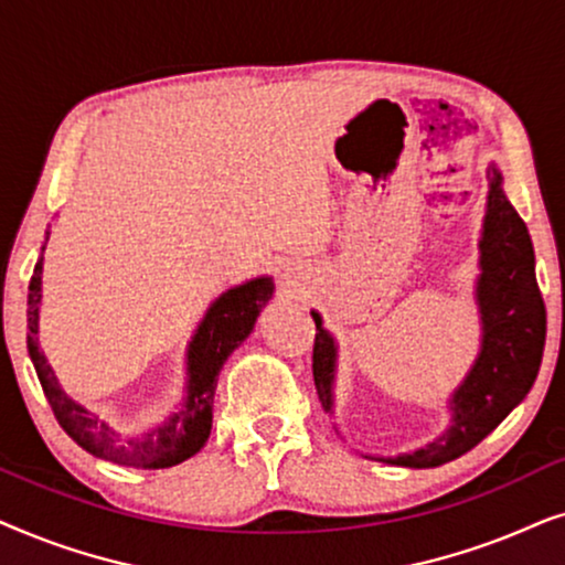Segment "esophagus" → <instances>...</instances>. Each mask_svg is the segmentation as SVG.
Listing matches in <instances>:
<instances>
[{"instance_id": "obj_1", "label": "esophagus", "mask_w": 565, "mask_h": 565, "mask_svg": "<svg viewBox=\"0 0 565 565\" xmlns=\"http://www.w3.org/2000/svg\"><path fill=\"white\" fill-rule=\"evenodd\" d=\"M285 282L290 285V282H296V280H292V275H285Z\"/></svg>"}]
</instances>
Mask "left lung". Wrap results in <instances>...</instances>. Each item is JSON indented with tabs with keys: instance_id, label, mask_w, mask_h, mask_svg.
Returning a JSON list of instances; mask_svg holds the SVG:
<instances>
[{
	"instance_id": "8db88e82",
	"label": "left lung",
	"mask_w": 565,
	"mask_h": 565,
	"mask_svg": "<svg viewBox=\"0 0 565 565\" xmlns=\"http://www.w3.org/2000/svg\"><path fill=\"white\" fill-rule=\"evenodd\" d=\"M504 177L489 167V203H486L481 275L476 282L481 313V352L450 396L452 422L443 437L422 450L398 458H377L404 468H437L450 462L491 435L507 414L527 396L535 383L545 347V303L535 277V252L530 231L501 188ZM313 339V383L323 412L334 406L337 342L323 329L321 316Z\"/></svg>"
}]
</instances>
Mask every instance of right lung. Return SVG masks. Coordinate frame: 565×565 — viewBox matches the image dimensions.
Masks as SVG:
<instances>
[{"label":"right lung","instance_id":"add662e5","mask_svg":"<svg viewBox=\"0 0 565 565\" xmlns=\"http://www.w3.org/2000/svg\"><path fill=\"white\" fill-rule=\"evenodd\" d=\"M49 242V231H45ZM45 249V246H43ZM41 275L43 257L35 262L28 288V352L33 360L38 381L43 385L45 398L61 429L74 439L82 450L95 458L110 460L115 466L128 468H172L177 462L192 458L207 443L213 427V396L218 385V373L228 354L252 334L254 321L269 298H273V277H254L236 285L213 300L205 319L188 347V398L182 408L157 424L143 435L118 431L113 424L87 412L74 398H68L53 375V367L38 347V306H41Z\"/></svg>","mask_w":565,"mask_h":565}]
</instances>
